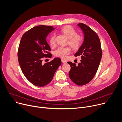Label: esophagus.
I'll return each instance as SVG.
<instances>
[{
	"instance_id": "34e87169",
	"label": "esophagus",
	"mask_w": 122,
	"mask_h": 122,
	"mask_svg": "<svg viewBox=\"0 0 122 122\" xmlns=\"http://www.w3.org/2000/svg\"><path fill=\"white\" fill-rule=\"evenodd\" d=\"M61 61H62V63H64V64H65V63H67V62H66V61H65L64 60H63V59H62V60H61Z\"/></svg>"
}]
</instances>
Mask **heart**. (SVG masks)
<instances>
[{
    "label": "heart",
    "instance_id": "b5f03b06",
    "mask_svg": "<svg viewBox=\"0 0 122 122\" xmlns=\"http://www.w3.org/2000/svg\"><path fill=\"white\" fill-rule=\"evenodd\" d=\"M61 31L68 38V44L73 50H78L80 48L83 43V37L79 35H77L76 30L72 27L70 26H65L61 29ZM50 43L52 46L55 45V35L51 37ZM71 51V50L69 47H60L55 51L54 54L57 57L65 59Z\"/></svg>",
    "mask_w": 122,
    "mask_h": 122
}]
</instances>
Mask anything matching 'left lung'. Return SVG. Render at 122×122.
Returning <instances> with one entry per match:
<instances>
[{
    "instance_id": "left-lung-1",
    "label": "left lung",
    "mask_w": 122,
    "mask_h": 122,
    "mask_svg": "<svg viewBox=\"0 0 122 122\" xmlns=\"http://www.w3.org/2000/svg\"><path fill=\"white\" fill-rule=\"evenodd\" d=\"M78 26L82 30L84 40L75 56H80L78 65L68 62L71 66L69 76L75 84L82 86L89 83L95 76L100 63L102 51L101 43L96 33L87 25L79 23Z\"/></svg>"
}]
</instances>
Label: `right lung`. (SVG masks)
Returning <instances> with one entry per match:
<instances>
[{
  "mask_svg": "<svg viewBox=\"0 0 122 122\" xmlns=\"http://www.w3.org/2000/svg\"><path fill=\"white\" fill-rule=\"evenodd\" d=\"M54 29L52 26L45 25L35 27L24 33L20 42L18 59L21 70L31 83L38 86L50 83L61 64V59L58 57L42 63L43 58L51 57L46 38Z\"/></svg>",
  "mask_w": 122,
  "mask_h": 122,
  "instance_id": "obj_1",
  "label": "right lung"
}]
</instances>
